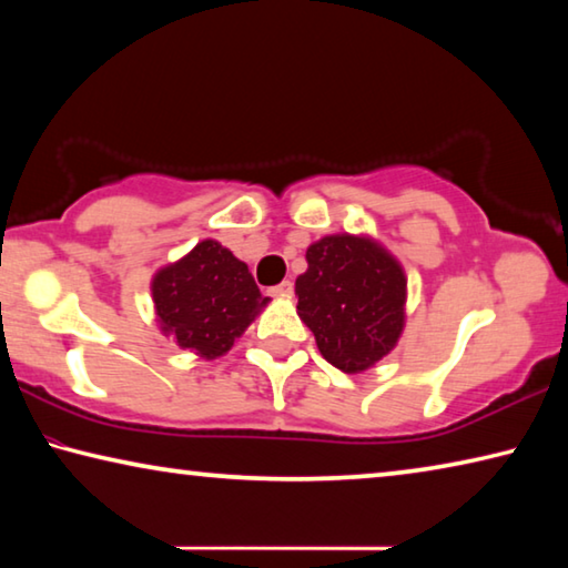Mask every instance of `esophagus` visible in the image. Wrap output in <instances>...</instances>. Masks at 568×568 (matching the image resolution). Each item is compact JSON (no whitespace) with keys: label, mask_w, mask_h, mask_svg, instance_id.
Listing matches in <instances>:
<instances>
[{"label":"esophagus","mask_w":568,"mask_h":568,"mask_svg":"<svg viewBox=\"0 0 568 568\" xmlns=\"http://www.w3.org/2000/svg\"><path fill=\"white\" fill-rule=\"evenodd\" d=\"M271 295H281V297H291L293 295V283L291 281H283L271 287Z\"/></svg>","instance_id":"34e87169"}]
</instances>
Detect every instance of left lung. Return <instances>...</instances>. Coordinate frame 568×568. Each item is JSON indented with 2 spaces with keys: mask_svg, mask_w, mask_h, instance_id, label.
Returning <instances> with one entry per match:
<instances>
[{
  "mask_svg": "<svg viewBox=\"0 0 568 568\" xmlns=\"http://www.w3.org/2000/svg\"><path fill=\"white\" fill-rule=\"evenodd\" d=\"M297 275V315L313 331L323 358L361 373L388 355L406 321V273L376 240L325 235L305 253Z\"/></svg>",
  "mask_w": 568,
  "mask_h": 568,
  "instance_id": "8db88e82",
  "label": "left lung"
}]
</instances>
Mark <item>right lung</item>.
Listing matches in <instances>:
<instances>
[{
  "label": "right lung",
  "mask_w": 568,
  "mask_h": 568,
  "mask_svg": "<svg viewBox=\"0 0 568 568\" xmlns=\"http://www.w3.org/2000/svg\"><path fill=\"white\" fill-rule=\"evenodd\" d=\"M160 328L180 348L213 361L233 348L261 307L263 297L247 265L217 240H203L178 263L152 277Z\"/></svg>",
  "instance_id": "right-lung-1"
}]
</instances>
